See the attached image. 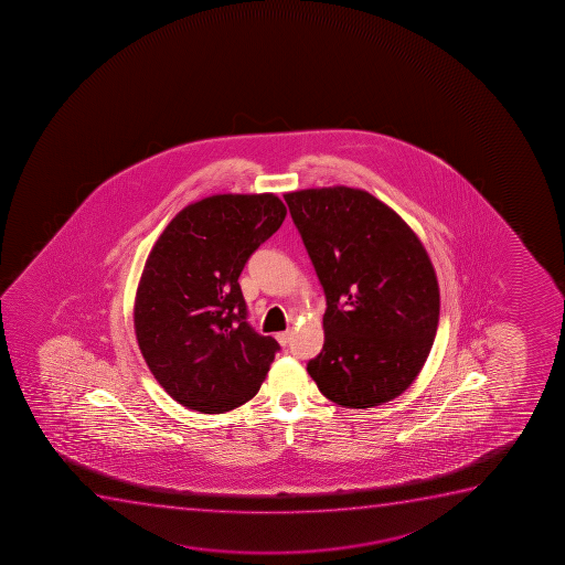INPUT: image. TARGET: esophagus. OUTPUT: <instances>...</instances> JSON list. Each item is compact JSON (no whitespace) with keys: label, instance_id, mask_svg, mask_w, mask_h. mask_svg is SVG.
I'll return each instance as SVG.
<instances>
[{"label":"esophagus","instance_id":"1","mask_svg":"<svg viewBox=\"0 0 565 565\" xmlns=\"http://www.w3.org/2000/svg\"><path fill=\"white\" fill-rule=\"evenodd\" d=\"M276 340H278L281 345L289 344V340H291V331L278 332V334H276Z\"/></svg>","mask_w":565,"mask_h":565}]
</instances>
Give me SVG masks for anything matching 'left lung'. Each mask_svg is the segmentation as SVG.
I'll return each instance as SVG.
<instances>
[{
    "instance_id": "1",
    "label": "left lung",
    "mask_w": 565,
    "mask_h": 565,
    "mask_svg": "<svg viewBox=\"0 0 565 565\" xmlns=\"http://www.w3.org/2000/svg\"><path fill=\"white\" fill-rule=\"evenodd\" d=\"M284 199L326 292V342L306 371L348 408L398 397L437 334V276L422 242L366 191L327 186Z\"/></svg>"
}]
</instances>
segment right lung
<instances>
[{"label": "right lung", "instance_id": "add662e5", "mask_svg": "<svg viewBox=\"0 0 565 565\" xmlns=\"http://www.w3.org/2000/svg\"><path fill=\"white\" fill-rule=\"evenodd\" d=\"M276 194H215L181 210L147 257L134 329L149 371L170 397L221 414L259 392L279 344L247 323L238 278L278 231Z\"/></svg>", "mask_w": 565, "mask_h": 565}]
</instances>
